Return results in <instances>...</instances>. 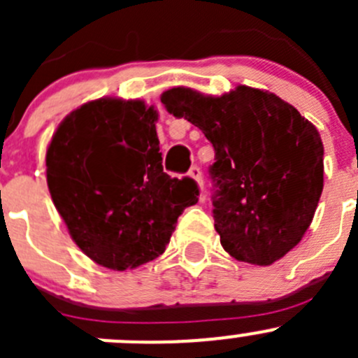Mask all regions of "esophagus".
Masks as SVG:
<instances>
[{
  "instance_id": "1",
  "label": "esophagus",
  "mask_w": 358,
  "mask_h": 358,
  "mask_svg": "<svg viewBox=\"0 0 358 358\" xmlns=\"http://www.w3.org/2000/svg\"><path fill=\"white\" fill-rule=\"evenodd\" d=\"M189 175L192 176L194 180H196V183L199 185V189L202 192V190H204V180H202V171H201L199 166H192V168H190V171H189Z\"/></svg>"
}]
</instances>
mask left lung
Instances as JSON below:
<instances>
[{
  "mask_svg": "<svg viewBox=\"0 0 358 358\" xmlns=\"http://www.w3.org/2000/svg\"><path fill=\"white\" fill-rule=\"evenodd\" d=\"M161 102L215 147L209 176L223 249L266 266L298 246L324 189V145L315 126L291 103L249 86L222 96L178 86L162 93Z\"/></svg>",
  "mask_w": 358,
  "mask_h": 358,
  "instance_id": "1",
  "label": "left lung"
}]
</instances>
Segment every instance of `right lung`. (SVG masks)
Wrapping results in <instances>:
<instances>
[{
	"mask_svg": "<svg viewBox=\"0 0 358 358\" xmlns=\"http://www.w3.org/2000/svg\"><path fill=\"white\" fill-rule=\"evenodd\" d=\"M157 110L142 100L99 99L60 122L46 150V182L69 234L106 268L131 270L164 252L192 178L162 171Z\"/></svg>",
	"mask_w": 358,
	"mask_h": 358,
	"instance_id": "1",
	"label": "right lung"
}]
</instances>
